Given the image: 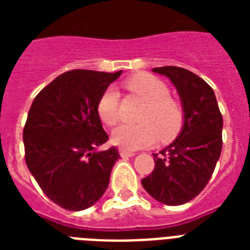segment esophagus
Returning a JSON list of instances; mask_svg holds the SVG:
<instances>
[{
	"mask_svg": "<svg viewBox=\"0 0 250 250\" xmlns=\"http://www.w3.org/2000/svg\"><path fill=\"white\" fill-rule=\"evenodd\" d=\"M119 154H121V157H123V158H128V157L135 156V153L131 152V150H127V149H123V148L119 149Z\"/></svg>",
	"mask_w": 250,
	"mask_h": 250,
	"instance_id": "esophagus-1",
	"label": "esophagus"
}]
</instances>
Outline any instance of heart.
I'll list each match as a JSON object with an SVG mask.
<instances>
[{
    "label": "heart",
    "mask_w": 250,
    "mask_h": 250,
    "mask_svg": "<svg viewBox=\"0 0 250 250\" xmlns=\"http://www.w3.org/2000/svg\"><path fill=\"white\" fill-rule=\"evenodd\" d=\"M129 92L141 98L145 106L141 110L139 125H122L113 132L115 144L125 149H140L161 141L174 139L184 125V109L170 96V88L164 80L150 74H136L125 82ZM97 114L102 123L113 127L121 119L119 94L113 88L101 94L97 102Z\"/></svg>",
    "instance_id": "1"
}]
</instances>
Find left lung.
Segmentation results:
<instances>
[{"label":"left lung","mask_w":250,"mask_h":250,"mask_svg":"<svg viewBox=\"0 0 250 250\" xmlns=\"http://www.w3.org/2000/svg\"><path fill=\"white\" fill-rule=\"evenodd\" d=\"M176 86L184 109L179 137L154 157V170L141 180L157 201L176 206L193 200L209 183L222 152L223 119L213 88L176 66L153 68Z\"/></svg>","instance_id":"left-lung-1"}]
</instances>
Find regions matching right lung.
Instances as JSON below:
<instances>
[{"mask_svg":"<svg viewBox=\"0 0 250 250\" xmlns=\"http://www.w3.org/2000/svg\"><path fill=\"white\" fill-rule=\"evenodd\" d=\"M122 71L71 70L57 76L33 100L23 143L28 170L46 196L61 208L79 211L101 198L119 153L98 152L109 140L97 102Z\"/></svg>","mask_w":250,"mask_h":250,"instance_id":"right-lung-1","label":"right lung"}]
</instances>
